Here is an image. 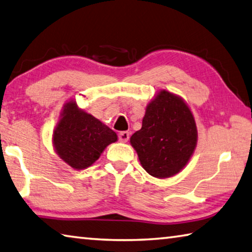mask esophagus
Masks as SVG:
<instances>
[{"instance_id":"esophagus-1","label":"esophagus","mask_w":252,"mask_h":252,"mask_svg":"<svg viewBox=\"0 0 252 252\" xmlns=\"http://www.w3.org/2000/svg\"><path fill=\"white\" fill-rule=\"evenodd\" d=\"M129 138H130V134L127 131H122L119 133V140H120V142H122V143H126Z\"/></svg>"}]
</instances>
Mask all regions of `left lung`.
Listing matches in <instances>:
<instances>
[{"label":"left lung","mask_w":252,"mask_h":252,"mask_svg":"<svg viewBox=\"0 0 252 252\" xmlns=\"http://www.w3.org/2000/svg\"><path fill=\"white\" fill-rule=\"evenodd\" d=\"M197 126L184 99L159 90L145 109L142 127L130 138L142 167L157 178L176 175L197 145Z\"/></svg>","instance_id":"left-lung-1"}]
</instances>
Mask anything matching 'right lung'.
Segmentation results:
<instances>
[{
	"mask_svg": "<svg viewBox=\"0 0 252 252\" xmlns=\"http://www.w3.org/2000/svg\"><path fill=\"white\" fill-rule=\"evenodd\" d=\"M117 141L116 132L80 109L75 100L63 104L53 133V145L70 167L79 171L91 166L104 149Z\"/></svg>",
	"mask_w": 252,
	"mask_h": 252,
	"instance_id": "obj_1",
	"label": "right lung"
}]
</instances>
